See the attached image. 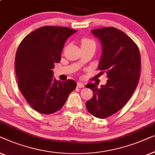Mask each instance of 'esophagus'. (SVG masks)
Returning <instances> with one entry per match:
<instances>
[{
    "mask_svg": "<svg viewBox=\"0 0 155 155\" xmlns=\"http://www.w3.org/2000/svg\"><path fill=\"white\" fill-rule=\"evenodd\" d=\"M77 87H78V88H84V84L81 82H78L77 83Z\"/></svg>",
    "mask_w": 155,
    "mask_h": 155,
    "instance_id": "obj_1",
    "label": "esophagus"
}]
</instances>
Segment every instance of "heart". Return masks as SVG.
<instances>
[{
	"instance_id": "obj_1",
	"label": "heart",
	"mask_w": 155,
	"mask_h": 155,
	"mask_svg": "<svg viewBox=\"0 0 155 155\" xmlns=\"http://www.w3.org/2000/svg\"><path fill=\"white\" fill-rule=\"evenodd\" d=\"M92 44H95V42L92 39L87 38V37H84L81 39V45H88Z\"/></svg>"
}]
</instances>
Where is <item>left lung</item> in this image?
<instances>
[{
  "instance_id": "1",
  "label": "left lung",
  "mask_w": 155,
  "mask_h": 155,
  "mask_svg": "<svg viewBox=\"0 0 155 155\" xmlns=\"http://www.w3.org/2000/svg\"><path fill=\"white\" fill-rule=\"evenodd\" d=\"M102 43V54L98 65L101 74L108 80L97 88L87 84L93 96L86 102V108L93 116L104 119L120 110L128 101L138 83L140 74V54L136 43L121 30L104 27L92 30Z\"/></svg>"
}]
</instances>
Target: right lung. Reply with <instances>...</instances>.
Wrapping results in <instances>:
<instances>
[{
    "mask_svg": "<svg viewBox=\"0 0 155 155\" xmlns=\"http://www.w3.org/2000/svg\"><path fill=\"white\" fill-rule=\"evenodd\" d=\"M76 31L65 27L45 26L25 36L17 48L15 66L19 88L39 113L50 114L60 110L77 87L75 81H58L53 77L65 41Z\"/></svg>",
    "mask_w": 155,
    "mask_h": 155,
    "instance_id": "add662e5",
    "label": "right lung"
}]
</instances>
